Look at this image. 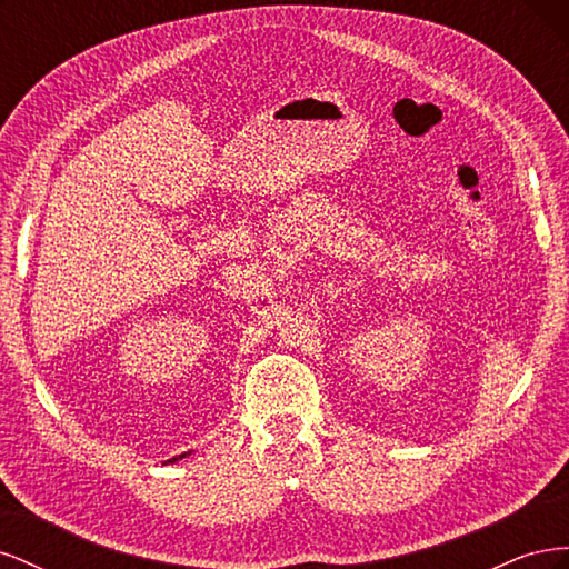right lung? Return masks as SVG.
<instances>
[{"label":"right lung","instance_id":"add662e5","mask_svg":"<svg viewBox=\"0 0 569 569\" xmlns=\"http://www.w3.org/2000/svg\"><path fill=\"white\" fill-rule=\"evenodd\" d=\"M184 456H187V453H182L180 458H184ZM176 460H178V458H170V460H166V462H176Z\"/></svg>","mask_w":569,"mask_h":569}]
</instances>
